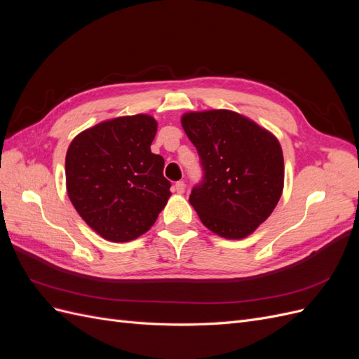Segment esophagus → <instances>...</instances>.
<instances>
[{"instance_id": "obj_1", "label": "esophagus", "mask_w": 359, "mask_h": 359, "mask_svg": "<svg viewBox=\"0 0 359 359\" xmlns=\"http://www.w3.org/2000/svg\"><path fill=\"white\" fill-rule=\"evenodd\" d=\"M173 189H175V191L178 194H182L184 191H186V184H184V181H178V182H175V186H173Z\"/></svg>"}]
</instances>
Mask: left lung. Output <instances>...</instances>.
<instances>
[{
	"mask_svg": "<svg viewBox=\"0 0 359 359\" xmlns=\"http://www.w3.org/2000/svg\"><path fill=\"white\" fill-rule=\"evenodd\" d=\"M181 124L203 168L205 178L190 194L201 222L226 240L252 235L283 193L278 139L253 119L227 109L187 112Z\"/></svg>",
	"mask_w": 359,
	"mask_h": 359,
	"instance_id": "8db88e82",
	"label": "left lung"
}]
</instances>
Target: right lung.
Returning a JSON list of instances; mask_svg holds the SVG:
<instances>
[{
  "label": "right lung",
  "mask_w": 359,
  "mask_h": 359,
  "mask_svg": "<svg viewBox=\"0 0 359 359\" xmlns=\"http://www.w3.org/2000/svg\"><path fill=\"white\" fill-rule=\"evenodd\" d=\"M157 121L116 116L83 130L66 154L69 199L102 238L128 243L151 229L170 198L165 160L151 153Z\"/></svg>",
  "instance_id": "add662e5"
}]
</instances>
